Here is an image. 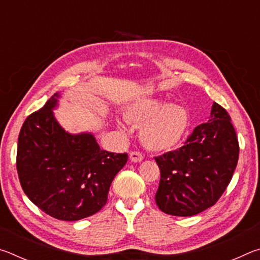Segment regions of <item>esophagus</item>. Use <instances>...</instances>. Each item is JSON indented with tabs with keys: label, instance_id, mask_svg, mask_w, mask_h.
I'll return each mask as SVG.
<instances>
[{
	"label": "esophagus",
	"instance_id": "1",
	"mask_svg": "<svg viewBox=\"0 0 260 260\" xmlns=\"http://www.w3.org/2000/svg\"><path fill=\"white\" fill-rule=\"evenodd\" d=\"M129 159L134 162H140L143 159V156H142V153L139 151H132L129 153Z\"/></svg>",
	"mask_w": 260,
	"mask_h": 260
}]
</instances>
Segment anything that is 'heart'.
I'll use <instances>...</instances> for the list:
<instances>
[{
	"mask_svg": "<svg viewBox=\"0 0 260 260\" xmlns=\"http://www.w3.org/2000/svg\"><path fill=\"white\" fill-rule=\"evenodd\" d=\"M126 119L141 126L140 138L151 151H170L179 146L189 126V113L180 104L157 99H142L132 103L125 111ZM122 127V125L119 124Z\"/></svg>",
	"mask_w": 260,
	"mask_h": 260,
	"instance_id": "b5f03b06",
	"label": "heart"
}]
</instances>
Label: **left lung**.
I'll return each mask as SVG.
<instances>
[{
	"mask_svg": "<svg viewBox=\"0 0 260 260\" xmlns=\"http://www.w3.org/2000/svg\"><path fill=\"white\" fill-rule=\"evenodd\" d=\"M239 152L230 114L214 102L210 119L192 131L183 147L155 157L160 170L158 208L177 217L211 208L230 184Z\"/></svg>",
	"mask_w": 260,
	"mask_h": 260,
	"instance_id": "8db88e82",
	"label": "left lung"
}]
</instances>
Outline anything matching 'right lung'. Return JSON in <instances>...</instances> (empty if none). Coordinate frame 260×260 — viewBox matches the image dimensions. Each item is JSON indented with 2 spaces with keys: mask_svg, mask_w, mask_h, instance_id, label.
<instances>
[{
  "mask_svg": "<svg viewBox=\"0 0 260 260\" xmlns=\"http://www.w3.org/2000/svg\"><path fill=\"white\" fill-rule=\"evenodd\" d=\"M56 93L26 118L18 136L17 172L29 201L52 218L76 221L107 204L127 153L101 150L93 134H70L54 116Z\"/></svg>",
  "mask_w": 260,
  "mask_h": 260,
  "instance_id": "right-lung-1",
  "label": "right lung"
}]
</instances>
